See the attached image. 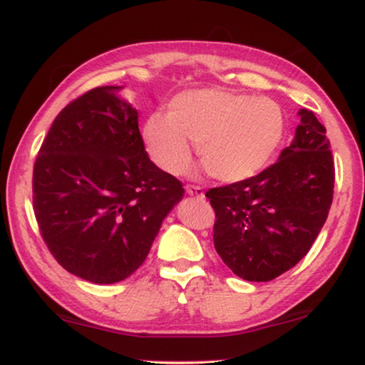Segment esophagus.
Wrapping results in <instances>:
<instances>
[{"instance_id": "34e87169", "label": "esophagus", "mask_w": 365, "mask_h": 365, "mask_svg": "<svg viewBox=\"0 0 365 365\" xmlns=\"http://www.w3.org/2000/svg\"><path fill=\"white\" fill-rule=\"evenodd\" d=\"M186 194H189V196H194V197H199V199L204 197V191L197 186H186Z\"/></svg>"}]
</instances>
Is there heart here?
I'll return each mask as SVG.
<instances>
[{
	"label": "heart",
	"instance_id": "1",
	"mask_svg": "<svg viewBox=\"0 0 365 365\" xmlns=\"http://www.w3.org/2000/svg\"><path fill=\"white\" fill-rule=\"evenodd\" d=\"M286 131V111L271 98L191 89L169 101L166 116L151 114L143 138L163 171H186L194 143L207 173L219 181L242 182L271 164Z\"/></svg>",
	"mask_w": 365,
	"mask_h": 365
}]
</instances>
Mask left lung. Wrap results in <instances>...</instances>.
<instances>
[{"label": "left lung", "mask_w": 365, "mask_h": 365, "mask_svg": "<svg viewBox=\"0 0 365 365\" xmlns=\"http://www.w3.org/2000/svg\"><path fill=\"white\" fill-rule=\"evenodd\" d=\"M296 136L272 166L206 192L216 211L214 247L237 277L267 282L296 266L326 222L334 159L326 128L299 109Z\"/></svg>", "instance_id": "8db88e82"}]
</instances>
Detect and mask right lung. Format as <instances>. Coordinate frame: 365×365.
<instances>
[{"instance_id": "right-lung-1", "label": "right lung", "mask_w": 365, "mask_h": 365, "mask_svg": "<svg viewBox=\"0 0 365 365\" xmlns=\"http://www.w3.org/2000/svg\"><path fill=\"white\" fill-rule=\"evenodd\" d=\"M123 86L94 88L54 119L33 171L39 231L68 272L114 284L144 262L182 184L149 159Z\"/></svg>"}]
</instances>
